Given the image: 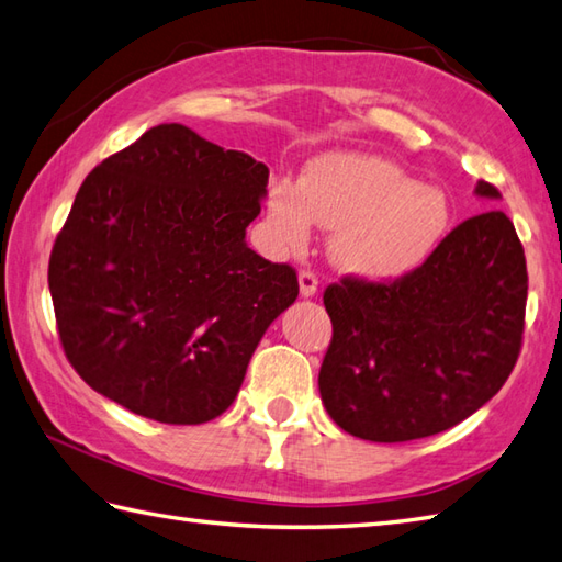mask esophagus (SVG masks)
Wrapping results in <instances>:
<instances>
[{"mask_svg":"<svg viewBox=\"0 0 562 562\" xmlns=\"http://www.w3.org/2000/svg\"><path fill=\"white\" fill-rule=\"evenodd\" d=\"M297 285H301V295L303 297H313L317 293V277L313 271L303 269L301 273H297Z\"/></svg>","mask_w":562,"mask_h":562,"instance_id":"34e87169","label":"esophagus"}]
</instances>
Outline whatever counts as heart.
Returning <instances> with one entry per match:
<instances>
[{"label":"heart","mask_w":562,"mask_h":562,"mask_svg":"<svg viewBox=\"0 0 562 562\" xmlns=\"http://www.w3.org/2000/svg\"><path fill=\"white\" fill-rule=\"evenodd\" d=\"M267 213L277 243L293 251L311 243L317 223L335 231V265L378 283L425 267L451 225L441 189L366 153H325L305 167L303 181L273 179Z\"/></svg>","instance_id":"1"}]
</instances>
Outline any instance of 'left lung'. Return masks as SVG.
<instances>
[{
  "mask_svg": "<svg viewBox=\"0 0 562 562\" xmlns=\"http://www.w3.org/2000/svg\"><path fill=\"white\" fill-rule=\"evenodd\" d=\"M475 196L502 199L487 181H477ZM526 291L524 247L502 211L453 227L405 279L329 285L335 331L317 378L327 415L378 443L456 427L517 363Z\"/></svg>",
  "mask_w": 562,
  "mask_h": 562,
  "instance_id": "1",
  "label": "left lung"
}]
</instances>
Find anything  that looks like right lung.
<instances>
[{"label":"right lung","instance_id":"right-lung-1","mask_svg":"<svg viewBox=\"0 0 562 562\" xmlns=\"http://www.w3.org/2000/svg\"><path fill=\"white\" fill-rule=\"evenodd\" d=\"M269 167L162 123L79 187L48 267L57 331L97 393L165 425L233 405L251 353L297 297L247 247Z\"/></svg>","mask_w":562,"mask_h":562}]
</instances>
